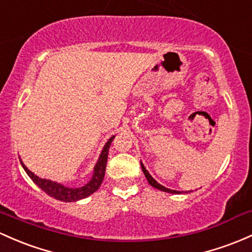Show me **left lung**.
Masks as SVG:
<instances>
[{
	"label": "left lung",
	"instance_id": "left-lung-1",
	"mask_svg": "<svg viewBox=\"0 0 252 252\" xmlns=\"http://www.w3.org/2000/svg\"><path fill=\"white\" fill-rule=\"evenodd\" d=\"M141 167H142V171H143V173H145L146 178H147L148 183L151 184L152 187H154V188H156V189H159V190H161V191H165V192H170V193H181V191H177V190H171V189H167V188H165L164 185H161V184L158 183V182L156 181V179H154L153 177H152L151 175H149V172H148L147 170H146V167L143 166L142 162H141Z\"/></svg>",
	"mask_w": 252,
	"mask_h": 252
}]
</instances>
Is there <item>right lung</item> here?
Masks as SVG:
<instances>
[{
	"instance_id": "1",
	"label": "right lung",
	"mask_w": 252,
	"mask_h": 252,
	"mask_svg": "<svg viewBox=\"0 0 252 252\" xmlns=\"http://www.w3.org/2000/svg\"><path fill=\"white\" fill-rule=\"evenodd\" d=\"M115 139V136L110 137L109 141L105 143L103 151H101L100 157H99L98 161H96L94 171H93V176L91 178V181L87 184H85L81 188H68L64 187L63 184L57 183V182H52L50 179H44L39 178L38 176H35L34 173L31 172L23 162V160H20L21 165H23L24 170L26 171V173L29 175L30 178L34 182L38 187L40 188L43 191H45L49 196L56 198V200L63 201V202H75V201L82 200V198L88 197L90 195H92L93 192L96 191L100 187V184L103 183V179L105 176V168H106V162H107V154H109V148L111 146L112 140Z\"/></svg>"
}]
</instances>
